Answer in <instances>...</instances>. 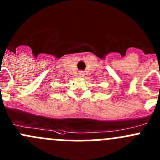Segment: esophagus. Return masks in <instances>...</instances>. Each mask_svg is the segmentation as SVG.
<instances>
[{
	"mask_svg": "<svg viewBox=\"0 0 160 160\" xmlns=\"http://www.w3.org/2000/svg\"><path fill=\"white\" fill-rule=\"evenodd\" d=\"M85 74H84V72H83V71H80V72H79V76H80V77H83V76H84Z\"/></svg>",
	"mask_w": 160,
	"mask_h": 160,
	"instance_id": "34e87169",
	"label": "esophagus"
}]
</instances>
